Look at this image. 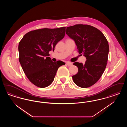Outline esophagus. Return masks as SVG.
Here are the masks:
<instances>
[{
	"label": "esophagus",
	"instance_id": "esophagus-1",
	"mask_svg": "<svg viewBox=\"0 0 127 127\" xmlns=\"http://www.w3.org/2000/svg\"><path fill=\"white\" fill-rule=\"evenodd\" d=\"M66 65L70 66H71L72 65V63H71V62H66Z\"/></svg>",
	"mask_w": 127,
	"mask_h": 127
}]
</instances>
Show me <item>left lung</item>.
Here are the masks:
<instances>
[{"instance_id":"1","label":"left lung","mask_w":127,"mask_h":127,"mask_svg":"<svg viewBox=\"0 0 127 127\" xmlns=\"http://www.w3.org/2000/svg\"><path fill=\"white\" fill-rule=\"evenodd\" d=\"M66 33L73 39L79 54L86 58L84 64L78 62L74 65L78 72L72 76L75 84L82 88L95 84L101 77L107 64L109 52L108 42L102 33L88 25H75L66 28Z\"/></svg>"}]
</instances>
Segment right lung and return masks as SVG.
<instances>
[{"mask_svg": "<svg viewBox=\"0 0 127 127\" xmlns=\"http://www.w3.org/2000/svg\"><path fill=\"white\" fill-rule=\"evenodd\" d=\"M66 27L42 29L25 34L19 43V61L28 79L38 87L44 88L54 80L60 66L65 63L54 62L48 56L56 44L64 38Z\"/></svg>", "mask_w": 127, "mask_h": 127, "instance_id": "add662e5", "label": "right lung"}]
</instances>
